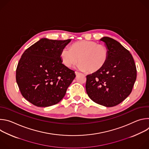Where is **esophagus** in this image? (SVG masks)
Segmentation results:
<instances>
[{"instance_id": "34e87169", "label": "esophagus", "mask_w": 149, "mask_h": 149, "mask_svg": "<svg viewBox=\"0 0 149 149\" xmlns=\"http://www.w3.org/2000/svg\"><path fill=\"white\" fill-rule=\"evenodd\" d=\"M75 74L76 75H79L80 73L78 72H77V71H75Z\"/></svg>"}]
</instances>
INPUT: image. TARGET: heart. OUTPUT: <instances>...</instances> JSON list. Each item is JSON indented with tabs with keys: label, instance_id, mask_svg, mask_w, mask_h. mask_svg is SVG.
I'll use <instances>...</instances> for the list:
<instances>
[{
	"label": "heart",
	"instance_id": "heart-1",
	"mask_svg": "<svg viewBox=\"0 0 149 149\" xmlns=\"http://www.w3.org/2000/svg\"><path fill=\"white\" fill-rule=\"evenodd\" d=\"M109 50L104 45L98 44L94 41L81 40L75 42L71 49L64 47L60 52L62 63L70 68L78 61L77 67L81 71L90 72L102 69L109 58Z\"/></svg>",
	"mask_w": 149,
	"mask_h": 149
}]
</instances>
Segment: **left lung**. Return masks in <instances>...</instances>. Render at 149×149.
Wrapping results in <instances>:
<instances>
[{
  "label": "left lung",
  "mask_w": 149,
  "mask_h": 149,
  "mask_svg": "<svg viewBox=\"0 0 149 149\" xmlns=\"http://www.w3.org/2000/svg\"><path fill=\"white\" fill-rule=\"evenodd\" d=\"M109 50V58L100 70L87 75L86 91L95 103L114 107L131 93L137 77L134 61L130 52L109 37L100 39Z\"/></svg>",
  "instance_id": "obj_1"
}]
</instances>
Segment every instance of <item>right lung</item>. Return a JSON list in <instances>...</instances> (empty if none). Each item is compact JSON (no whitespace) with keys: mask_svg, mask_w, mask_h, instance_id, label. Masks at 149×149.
I'll return each instance as SVG.
<instances>
[{"mask_svg":"<svg viewBox=\"0 0 149 149\" xmlns=\"http://www.w3.org/2000/svg\"><path fill=\"white\" fill-rule=\"evenodd\" d=\"M70 42L42 38L21 56L16 82L22 96L34 105L49 107L65 96L75 74L62 63L60 52Z\"/></svg>","mask_w":149,"mask_h":149,"instance_id":"right-lung-1","label":"right lung"}]
</instances>
